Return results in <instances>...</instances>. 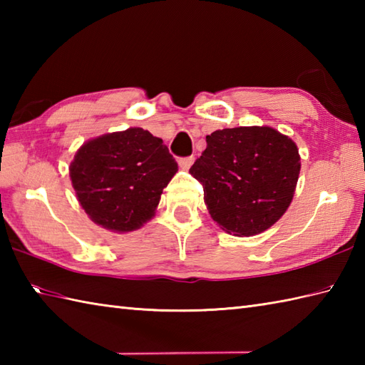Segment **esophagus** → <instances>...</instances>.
Segmentation results:
<instances>
[{"label":"esophagus","mask_w":365,"mask_h":365,"mask_svg":"<svg viewBox=\"0 0 365 365\" xmlns=\"http://www.w3.org/2000/svg\"><path fill=\"white\" fill-rule=\"evenodd\" d=\"M195 157H183V158H178V165H180L182 169H190L192 166V163H195Z\"/></svg>","instance_id":"34e87169"}]
</instances>
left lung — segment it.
<instances>
[{"instance_id": "8db88e82", "label": "left lung", "mask_w": 365, "mask_h": 365, "mask_svg": "<svg viewBox=\"0 0 365 365\" xmlns=\"http://www.w3.org/2000/svg\"><path fill=\"white\" fill-rule=\"evenodd\" d=\"M298 147L271 127L216 130L190 174L212 218L237 237L257 235L281 218L297 188Z\"/></svg>"}]
</instances>
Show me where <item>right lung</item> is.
I'll list each match as a JSON object with an SVG mask.
<instances>
[{"label":"right lung","mask_w":365,"mask_h":365,"mask_svg":"<svg viewBox=\"0 0 365 365\" xmlns=\"http://www.w3.org/2000/svg\"><path fill=\"white\" fill-rule=\"evenodd\" d=\"M175 173L177 163L163 139L138 127L91 139L71 163L84 212L114 232L135 230L149 221Z\"/></svg>","instance_id":"right-lung-1"}]
</instances>
